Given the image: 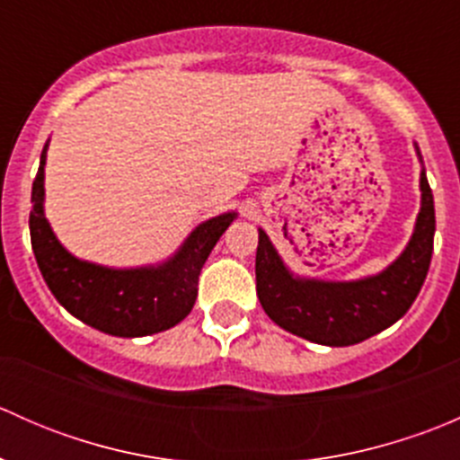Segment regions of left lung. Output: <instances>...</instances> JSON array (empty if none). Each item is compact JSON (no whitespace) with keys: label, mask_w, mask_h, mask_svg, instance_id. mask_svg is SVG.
Instances as JSON below:
<instances>
[{"label":"left lung","mask_w":460,"mask_h":460,"mask_svg":"<svg viewBox=\"0 0 460 460\" xmlns=\"http://www.w3.org/2000/svg\"><path fill=\"white\" fill-rule=\"evenodd\" d=\"M416 146V144H414ZM420 160V211L402 253L376 276L358 280H318L296 276L269 235L258 229L256 291L264 314L305 341L347 347L392 327L423 287L434 249V196Z\"/></svg>","instance_id":"1"}]
</instances>
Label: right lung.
Listing matches in <instances>:
<instances>
[{
    "instance_id": "add662e5",
    "label": "right lung",
    "mask_w": 460,
    "mask_h": 460,
    "mask_svg": "<svg viewBox=\"0 0 460 460\" xmlns=\"http://www.w3.org/2000/svg\"><path fill=\"white\" fill-rule=\"evenodd\" d=\"M46 151L49 142L32 182L29 226L37 267L58 303L88 327L119 338L151 336L187 318L196 305L204 262L238 213L204 220L160 264L115 269L88 262L64 249L44 216Z\"/></svg>"
}]
</instances>
